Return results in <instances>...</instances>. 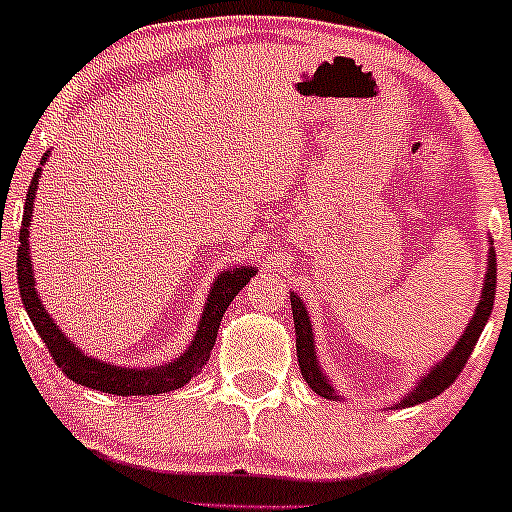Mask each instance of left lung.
<instances>
[{"instance_id": "1", "label": "left lung", "mask_w": 512, "mask_h": 512, "mask_svg": "<svg viewBox=\"0 0 512 512\" xmlns=\"http://www.w3.org/2000/svg\"><path fill=\"white\" fill-rule=\"evenodd\" d=\"M493 303H495V251L493 246L488 249V271H486V283H483L481 291V300L476 305V313H473L471 323L466 325L463 335L458 337V342L453 345V350L444 357L441 362H436L424 377L416 382V387L402 402H397L394 407H414V404L429 402L434 399L436 394L444 392L446 387H451L456 382V377L461 374L463 367H466L468 357H471L473 347H476L478 337H481L483 328H486L488 318L493 313ZM291 308H293V325H295V352H298V365H300V374L305 377V382L310 384L315 394L325 399H340L335 394L333 384L330 379L325 377L323 370L318 367V355H315V340H313V325H310L308 310L305 305L300 303L298 295H291Z\"/></svg>"}]
</instances>
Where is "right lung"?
Returning <instances> with one entry per match:
<instances>
[{"label": "right lung", "instance_id": "right-lung-1", "mask_svg": "<svg viewBox=\"0 0 512 512\" xmlns=\"http://www.w3.org/2000/svg\"><path fill=\"white\" fill-rule=\"evenodd\" d=\"M49 160V155L41 157V162ZM41 167L34 172L26 192L24 204V217H21V231H19V254H17V278H19V295L24 303L26 313H29L31 323H34L36 333L49 347L51 357L61 372L68 379L83 387L100 389L105 394H118V397H140V394H165L172 389L184 387L192 377H197L202 370L204 362L212 355V347L217 342V333L221 318H224L226 308L236 293L256 276V268L241 266L231 268V271H221L214 281L212 291H209L207 305L199 318V328L194 333L192 345L177 357L175 362L167 365L150 367V370H138V367H115L110 362L96 360L81 352V347L73 345L66 335L61 333L56 320L46 313L44 303H41L39 293L34 288V271H31V256H29V221L31 212H34V197H36V184H39Z\"/></svg>", "mask_w": 512, "mask_h": 512}]
</instances>
